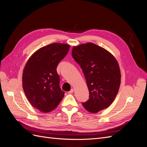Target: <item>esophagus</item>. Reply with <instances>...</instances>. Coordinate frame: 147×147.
<instances>
[{"label": "esophagus", "instance_id": "1", "mask_svg": "<svg viewBox=\"0 0 147 147\" xmlns=\"http://www.w3.org/2000/svg\"><path fill=\"white\" fill-rule=\"evenodd\" d=\"M74 91V90L73 88H72V89H71V90H70V91L69 92V94H72V93H73Z\"/></svg>", "mask_w": 147, "mask_h": 147}]
</instances>
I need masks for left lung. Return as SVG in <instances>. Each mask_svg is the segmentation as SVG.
<instances>
[{"instance_id":"left-lung-1","label":"left lung","mask_w":147,"mask_h":147,"mask_svg":"<svg viewBox=\"0 0 147 147\" xmlns=\"http://www.w3.org/2000/svg\"><path fill=\"white\" fill-rule=\"evenodd\" d=\"M72 55L81 67L90 92L88 100L82 103L83 107L92 113L109 107L121 84L116 58L105 48L91 42L74 46Z\"/></svg>"}]
</instances>
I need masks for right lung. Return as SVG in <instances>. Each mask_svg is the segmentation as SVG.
Returning a JSON list of instances; mask_svg holds the SVG:
<instances>
[{"label": "right lung", "mask_w": 147, "mask_h": 147, "mask_svg": "<svg viewBox=\"0 0 147 147\" xmlns=\"http://www.w3.org/2000/svg\"><path fill=\"white\" fill-rule=\"evenodd\" d=\"M70 45L53 43L32 55L23 72V88L30 104L43 113L55 110L64 96L56 68L67 54Z\"/></svg>", "instance_id": "1"}]
</instances>
